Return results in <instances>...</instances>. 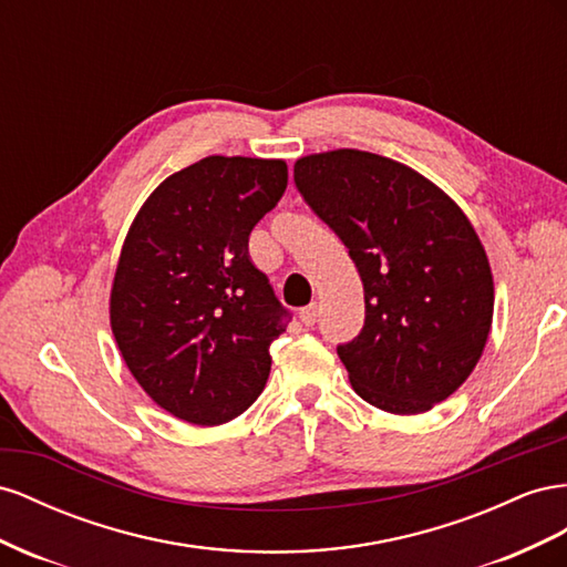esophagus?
Masks as SVG:
<instances>
[{
    "instance_id": "1",
    "label": "esophagus",
    "mask_w": 567,
    "mask_h": 567,
    "mask_svg": "<svg viewBox=\"0 0 567 567\" xmlns=\"http://www.w3.org/2000/svg\"><path fill=\"white\" fill-rule=\"evenodd\" d=\"M318 316H320V311H318V306H316V303L306 306V309H301V311H299V320L303 322L306 328H313L316 322H318Z\"/></svg>"
}]
</instances>
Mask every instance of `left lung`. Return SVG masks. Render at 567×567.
Segmentation results:
<instances>
[{"label":"left lung","instance_id":"1","mask_svg":"<svg viewBox=\"0 0 567 567\" xmlns=\"http://www.w3.org/2000/svg\"><path fill=\"white\" fill-rule=\"evenodd\" d=\"M295 185L361 275L363 328L337 347L355 394L399 415L449 399L477 365L494 313L471 220L423 175L370 152L303 156Z\"/></svg>","mask_w":567,"mask_h":567}]
</instances>
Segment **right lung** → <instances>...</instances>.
<instances>
[{
	"label": "right lung",
	"mask_w": 567,
	"mask_h": 567,
	"mask_svg": "<svg viewBox=\"0 0 567 567\" xmlns=\"http://www.w3.org/2000/svg\"><path fill=\"white\" fill-rule=\"evenodd\" d=\"M285 189V161L206 156L166 177L125 237L111 330L142 390L187 423H228L264 392L292 313L249 235Z\"/></svg>",
	"instance_id": "1"
}]
</instances>
